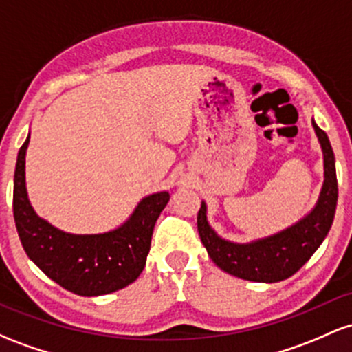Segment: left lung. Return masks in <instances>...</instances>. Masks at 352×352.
I'll return each mask as SVG.
<instances>
[{"label":"left lung","mask_w":352,"mask_h":352,"mask_svg":"<svg viewBox=\"0 0 352 352\" xmlns=\"http://www.w3.org/2000/svg\"><path fill=\"white\" fill-rule=\"evenodd\" d=\"M316 135L324 153V185L312 212L283 232L250 242L234 244L223 241L207 222V207L202 202L197 227L208 256L223 272L252 283H279L302 267L318 250L329 232L338 204V179H336L334 152L329 138L312 120Z\"/></svg>","instance_id":"obj_1"}]
</instances>
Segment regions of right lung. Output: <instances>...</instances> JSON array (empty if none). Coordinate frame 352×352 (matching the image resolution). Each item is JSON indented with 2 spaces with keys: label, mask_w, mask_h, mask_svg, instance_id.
I'll return each instance as SVG.
<instances>
[{
  "label": "right lung",
  "mask_w": 352,
  "mask_h": 352,
  "mask_svg": "<svg viewBox=\"0 0 352 352\" xmlns=\"http://www.w3.org/2000/svg\"><path fill=\"white\" fill-rule=\"evenodd\" d=\"M30 135L18 152L13 214L23 249L46 276L78 296H103L137 280L145 267L155 222L168 192L148 195L122 227L105 234L76 235L38 217L26 194L25 155Z\"/></svg>",
  "instance_id": "right-lung-1"
}]
</instances>
